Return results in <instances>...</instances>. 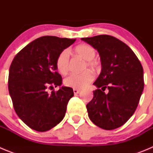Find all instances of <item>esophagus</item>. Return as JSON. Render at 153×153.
Wrapping results in <instances>:
<instances>
[{
	"label": "esophagus",
	"mask_w": 153,
	"mask_h": 153,
	"mask_svg": "<svg viewBox=\"0 0 153 153\" xmlns=\"http://www.w3.org/2000/svg\"><path fill=\"white\" fill-rule=\"evenodd\" d=\"M80 92V90L79 89H74V94H78Z\"/></svg>",
	"instance_id": "esophagus-1"
}]
</instances>
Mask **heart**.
I'll return each mask as SVG.
<instances>
[{
    "label": "heart",
    "instance_id": "heart-1",
    "mask_svg": "<svg viewBox=\"0 0 153 153\" xmlns=\"http://www.w3.org/2000/svg\"><path fill=\"white\" fill-rule=\"evenodd\" d=\"M76 55L86 60L84 69H96L97 63L93 60L96 56V50L88 44H80L74 48ZM56 70L62 75H66L70 70V56L68 51L64 50L60 53L56 60ZM94 76L90 70L83 71L81 74H72L64 79V84L69 87L74 89H82L86 87L93 81Z\"/></svg>",
    "mask_w": 153,
    "mask_h": 153
}]
</instances>
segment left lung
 Wrapping results in <instances>:
<instances>
[{
    "label": "left lung",
    "mask_w": 153,
    "mask_h": 153,
    "mask_svg": "<svg viewBox=\"0 0 153 153\" xmlns=\"http://www.w3.org/2000/svg\"><path fill=\"white\" fill-rule=\"evenodd\" d=\"M97 50L102 70L93 84V98L86 109L96 126L117 129L136 111L144 88L143 68L134 52L125 43L109 35L81 39ZM106 88L108 94L104 92Z\"/></svg>",
    "instance_id": "obj_1"
}]
</instances>
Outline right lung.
Returning <instances> with one entry per match:
<instances>
[{
	"label": "right lung",
	"mask_w": 153,
	"mask_h": 153,
	"mask_svg": "<svg viewBox=\"0 0 153 153\" xmlns=\"http://www.w3.org/2000/svg\"><path fill=\"white\" fill-rule=\"evenodd\" d=\"M76 39L44 36L24 47L14 56L8 76V90L19 118L38 132L50 130L63 119L73 89L62 86L56 72V60L60 53Z\"/></svg>",
	"instance_id": "add662e5"
}]
</instances>
